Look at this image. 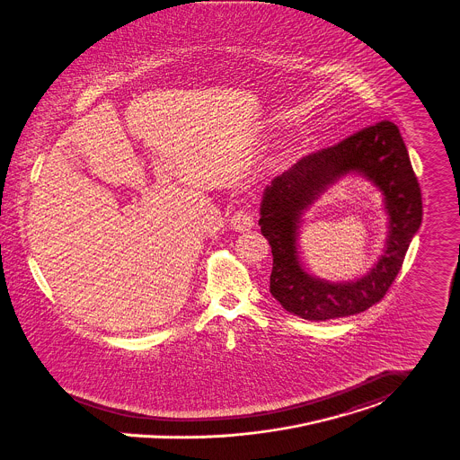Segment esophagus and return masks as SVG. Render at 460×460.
Listing matches in <instances>:
<instances>
[{"mask_svg":"<svg viewBox=\"0 0 460 460\" xmlns=\"http://www.w3.org/2000/svg\"><path fill=\"white\" fill-rule=\"evenodd\" d=\"M230 225L235 232H248L254 226V217H252L250 210L239 209L237 212H234V216L230 219Z\"/></svg>","mask_w":460,"mask_h":460,"instance_id":"esophagus-1","label":"esophagus"}]
</instances>
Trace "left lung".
Listing matches in <instances>:
<instances>
[{"instance_id": "obj_1", "label": "left lung", "mask_w": 460, "mask_h": 460, "mask_svg": "<svg viewBox=\"0 0 460 460\" xmlns=\"http://www.w3.org/2000/svg\"><path fill=\"white\" fill-rule=\"evenodd\" d=\"M362 172L384 193L389 239L377 265L348 284L307 275L297 261L296 230L301 212L346 172ZM421 223V193L399 128L390 121L367 126L339 144L300 158L263 193L260 230L272 250V296L295 316L311 322L351 316L377 304L397 278Z\"/></svg>"}]
</instances>
